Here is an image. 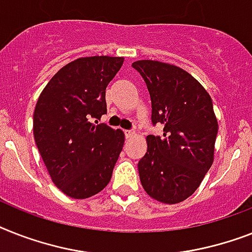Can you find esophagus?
Returning <instances> with one entry per match:
<instances>
[{"instance_id": "34e87169", "label": "esophagus", "mask_w": 252, "mask_h": 252, "mask_svg": "<svg viewBox=\"0 0 252 252\" xmlns=\"http://www.w3.org/2000/svg\"><path fill=\"white\" fill-rule=\"evenodd\" d=\"M136 136V132L134 130H126V138H132V137Z\"/></svg>"}]
</instances>
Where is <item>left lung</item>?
<instances>
[{
	"mask_svg": "<svg viewBox=\"0 0 252 252\" xmlns=\"http://www.w3.org/2000/svg\"><path fill=\"white\" fill-rule=\"evenodd\" d=\"M144 77L151 98V122L163 136L146 137L138 161L142 188L161 203L175 204L199 188L214 163L218 119L210 94L185 69L158 61L132 64Z\"/></svg>",
	"mask_w": 252,
	"mask_h": 252,
	"instance_id": "8db88e82",
	"label": "left lung"
}]
</instances>
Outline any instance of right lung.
<instances>
[{
  "mask_svg": "<svg viewBox=\"0 0 252 252\" xmlns=\"http://www.w3.org/2000/svg\"><path fill=\"white\" fill-rule=\"evenodd\" d=\"M123 57H83L59 69L41 92L33 136L50 179L75 199L93 197L110 183L124 132L93 123L107 112L106 88Z\"/></svg>",
  "mask_w": 252,
  "mask_h": 252,
  "instance_id": "add662e5",
  "label": "right lung"
}]
</instances>
